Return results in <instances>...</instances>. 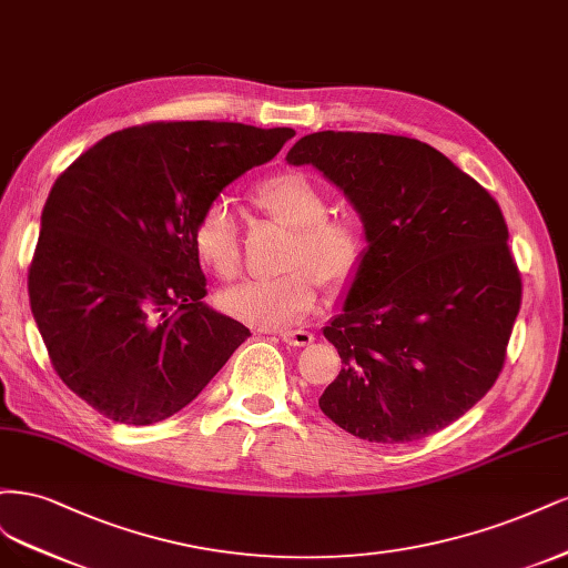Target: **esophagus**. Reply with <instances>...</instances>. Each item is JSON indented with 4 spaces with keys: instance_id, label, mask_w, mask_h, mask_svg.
<instances>
[{
    "instance_id": "34e87169",
    "label": "esophagus",
    "mask_w": 568,
    "mask_h": 568,
    "mask_svg": "<svg viewBox=\"0 0 568 568\" xmlns=\"http://www.w3.org/2000/svg\"><path fill=\"white\" fill-rule=\"evenodd\" d=\"M278 337L290 346H308L314 342V335L306 331H278Z\"/></svg>"
}]
</instances>
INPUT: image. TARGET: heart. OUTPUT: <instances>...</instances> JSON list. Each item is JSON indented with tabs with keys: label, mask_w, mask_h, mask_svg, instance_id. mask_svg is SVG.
Returning <instances> with one entry per match:
<instances>
[{
	"label": "heart",
	"mask_w": 568,
	"mask_h": 568,
	"mask_svg": "<svg viewBox=\"0 0 568 568\" xmlns=\"http://www.w3.org/2000/svg\"><path fill=\"white\" fill-rule=\"evenodd\" d=\"M250 200L278 224L292 229L287 264L276 278H247L219 295L226 316L252 327H283L304 318L318 302V272L331 287L349 283L365 257V231L352 216H327V200L314 179L285 170L262 179ZM195 257L219 278H233L241 268L237 229L229 210L207 205L191 233Z\"/></svg>",
	"instance_id": "b5f03b06"
}]
</instances>
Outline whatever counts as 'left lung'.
I'll list each match as a JSON object with an SVG mask.
<instances>
[{
  "label": "left lung",
  "mask_w": 568,
  "mask_h": 568,
  "mask_svg": "<svg viewBox=\"0 0 568 568\" xmlns=\"http://www.w3.org/2000/svg\"><path fill=\"white\" fill-rule=\"evenodd\" d=\"M285 160L335 184L368 241L342 311L323 327L342 371L321 410L375 444L448 427L496 384L521 306L498 203L408 136L316 132Z\"/></svg>",
  "instance_id": "left-lung-1"
}]
</instances>
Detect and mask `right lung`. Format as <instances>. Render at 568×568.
I'll return each instance as SVG.
<instances>
[{"mask_svg":"<svg viewBox=\"0 0 568 568\" xmlns=\"http://www.w3.org/2000/svg\"><path fill=\"white\" fill-rule=\"evenodd\" d=\"M290 126L153 122L91 145L42 212L28 292L59 377L122 425H155L207 387L250 331L203 302L191 233Z\"/></svg>","mask_w":568,"mask_h":568,"instance_id":"add662e5","label":"right lung"}]
</instances>
